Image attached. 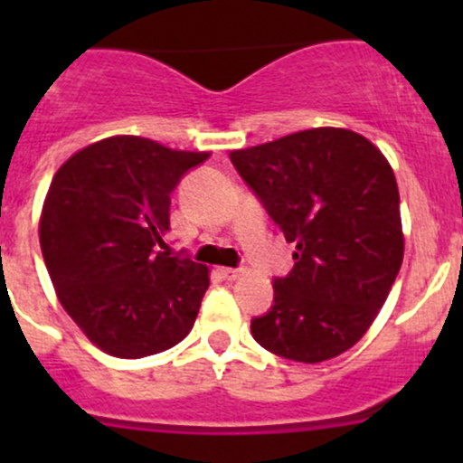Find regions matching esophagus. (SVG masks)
Here are the masks:
<instances>
[{
	"instance_id": "1",
	"label": "esophagus",
	"mask_w": 463,
	"mask_h": 463,
	"mask_svg": "<svg viewBox=\"0 0 463 463\" xmlns=\"http://www.w3.org/2000/svg\"><path fill=\"white\" fill-rule=\"evenodd\" d=\"M219 275H222L223 279H237L241 275V270L240 269H226V266H223V269H219Z\"/></svg>"
}]
</instances>
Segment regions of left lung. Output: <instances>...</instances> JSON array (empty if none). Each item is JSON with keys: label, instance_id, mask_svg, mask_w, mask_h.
<instances>
[{"label": "left lung", "instance_id": "left-lung-1", "mask_svg": "<svg viewBox=\"0 0 463 463\" xmlns=\"http://www.w3.org/2000/svg\"><path fill=\"white\" fill-rule=\"evenodd\" d=\"M231 161L296 244L293 269L273 278V307L250 320L253 338L296 363L347 352L374 322L403 261L390 163L365 137L335 128L235 149Z\"/></svg>", "mask_w": 463, "mask_h": 463}]
</instances>
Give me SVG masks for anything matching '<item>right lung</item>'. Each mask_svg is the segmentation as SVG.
<instances>
[{"label":"right lung","mask_w":463,"mask_h":463,"mask_svg":"<svg viewBox=\"0 0 463 463\" xmlns=\"http://www.w3.org/2000/svg\"><path fill=\"white\" fill-rule=\"evenodd\" d=\"M210 154L111 137L73 154L51 181L40 246L60 302L102 352L143 358L185 338L208 269L167 253L170 194Z\"/></svg>","instance_id":"right-lung-1"}]
</instances>
